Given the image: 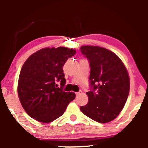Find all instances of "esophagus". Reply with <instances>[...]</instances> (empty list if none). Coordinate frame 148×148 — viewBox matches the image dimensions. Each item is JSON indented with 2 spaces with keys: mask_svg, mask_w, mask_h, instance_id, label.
I'll use <instances>...</instances> for the list:
<instances>
[{
  "mask_svg": "<svg viewBox=\"0 0 148 148\" xmlns=\"http://www.w3.org/2000/svg\"><path fill=\"white\" fill-rule=\"evenodd\" d=\"M75 94H76V96H78V95H79L81 94V92H76Z\"/></svg>",
  "mask_w": 148,
  "mask_h": 148,
  "instance_id": "1",
  "label": "esophagus"
}]
</instances>
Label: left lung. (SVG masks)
I'll return each instance as SVG.
<instances>
[{
    "label": "left lung",
    "mask_w": 148,
    "mask_h": 148,
    "mask_svg": "<svg viewBox=\"0 0 148 148\" xmlns=\"http://www.w3.org/2000/svg\"><path fill=\"white\" fill-rule=\"evenodd\" d=\"M81 53L90 67L88 102L80 109L100 123L114 120L123 110L130 92V77L125 64L116 54L95 46H82Z\"/></svg>",
    "instance_id": "obj_1"
}]
</instances>
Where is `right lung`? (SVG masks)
Returning a JSON list of instances; mask_svg holds the SVG:
<instances>
[{
  "mask_svg": "<svg viewBox=\"0 0 148 148\" xmlns=\"http://www.w3.org/2000/svg\"><path fill=\"white\" fill-rule=\"evenodd\" d=\"M72 49L45 48L34 53L22 66L18 95L23 109L41 123H51L61 116L75 93L64 92L66 83L62 66L75 55ZM60 81L61 88H56Z\"/></svg>",
  "mask_w": 148,
  "mask_h": 148,
  "instance_id": "1",
  "label": "right lung"
}]
</instances>
